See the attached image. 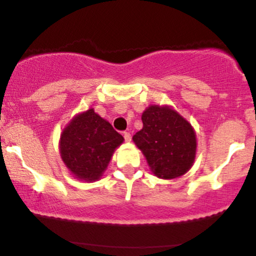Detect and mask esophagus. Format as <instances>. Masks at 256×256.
<instances>
[{
  "instance_id": "34e87169",
  "label": "esophagus",
  "mask_w": 256,
  "mask_h": 256,
  "mask_svg": "<svg viewBox=\"0 0 256 256\" xmlns=\"http://www.w3.org/2000/svg\"><path fill=\"white\" fill-rule=\"evenodd\" d=\"M124 138H125V142H131V134L130 132H124Z\"/></svg>"
}]
</instances>
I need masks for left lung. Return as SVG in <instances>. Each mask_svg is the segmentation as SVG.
Returning a JSON list of instances; mask_svg holds the SVG:
<instances>
[{
    "mask_svg": "<svg viewBox=\"0 0 256 256\" xmlns=\"http://www.w3.org/2000/svg\"><path fill=\"white\" fill-rule=\"evenodd\" d=\"M143 128L134 142L160 178L183 176L192 167L196 152V134L192 125L170 107L150 106L142 114Z\"/></svg>",
    "mask_w": 256,
    "mask_h": 256,
    "instance_id": "8db88e82",
    "label": "left lung"
}]
</instances>
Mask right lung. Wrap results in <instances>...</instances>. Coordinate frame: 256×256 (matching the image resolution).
I'll list each match as a JSON object with an SVG mask.
<instances>
[{"label":"right lung","mask_w":256,"mask_h":256,"mask_svg":"<svg viewBox=\"0 0 256 256\" xmlns=\"http://www.w3.org/2000/svg\"><path fill=\"white\" fill-rule=\"evenodd\" d=\"M122 140V134L110 122L89 110L76 116L64 130L61 158L76 178L98 180Z\"/></svg>","instance_id":"add662e5"}]
</instances>
